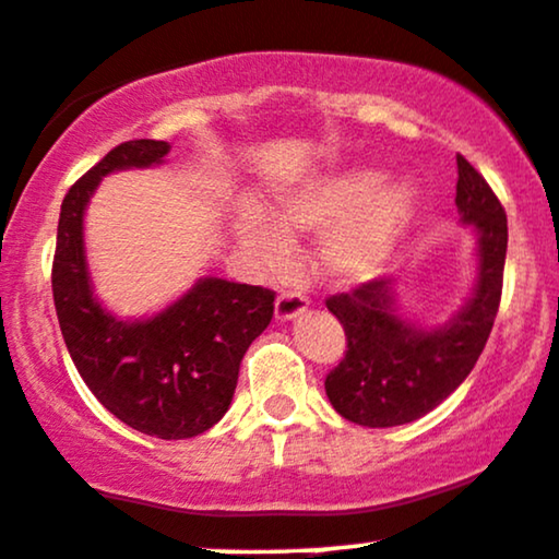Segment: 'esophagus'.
<instances>
[{
	"label": "esophagus",
	"instance_id": "1",
	"mask_svg": "<svg viewBox=\"0 0 559 559\" xmlns=\"http://www.w3.org/2000/svg\"><path fill=\"white\" fill-rule=\"evenodd\" d=\"M309 307V297L305 292H297V288H288V292H281L278 299H275V318L278 320H292L297 314L305 312Z\"/></svg>",
	"mask_w": 559,
	"mask_h": 559
}]
</instances>
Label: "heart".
<instances>
[{
	"mask_svg": "<svg viewBox=\"0 0 559 559\" xmlns=\"http://www.w3.org/2000/svg\"><path fill=\"white\" fill-rule=\"evenodd\" d=\"M385 177L372 169H352L286 192L275 207V221L258 211L239 215V239L245 250L265 267L286 265L292 254L288 234L325 231L328 271L344 281H365L380 271L395 239L412 221L416 192L408 185L385 187Z\"/></svg>",
	"mask_w": 559,
	"mask_h": 559,
	"instance_id": "b5f03b06",
	"label": "heart"
}]
</instances>
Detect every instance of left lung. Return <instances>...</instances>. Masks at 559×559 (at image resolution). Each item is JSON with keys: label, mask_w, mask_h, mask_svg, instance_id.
Masks as SVG:
<instances>
[{"label": "left lung", "mask_w": 559, "mask_h": 559, "mask_svg": "<svg viewBox=\"0 0 559 559\" xmlns=\"http://www.w3.org/2000/svg\"><path fill=\"white\" fill-rule=\"evenodd\" d=\"M455 160V205L479 234V281L472 301L448 325L419 331L395 314L390 278L325 299L346 333L344 359L328 372L325 393L354 425L399 427L429 414L468 378L492 333L508 252L506 207L466 158Z\"/></svg>", "instance_id": "left-lung-1"}]
</instances>
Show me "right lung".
Masks as SVG:
<instances>
[{
	"instance_id": "right-lung-1",
	"label": "right lung",
	"mask_w": 559,
	"mask_h": 559,
	"mask_svg": "<svg viewBox=\"0 0 559 559\" xmlns=\"http://www.w3.org/2000/svg\"><path fill=\"white\" fill-rule=\"evenodd\" d=\"M169 143L111 147L62 200L51 292L67 352L104 408L160 440L203 435L228 412L247 348L273 318L275 292L203 278L151 320L122 322L93 299L83 252V211L100 177L164 160Z\"/></svg>"
}]
</instances>
